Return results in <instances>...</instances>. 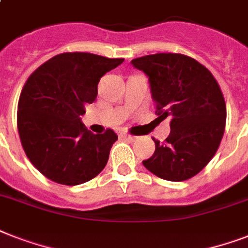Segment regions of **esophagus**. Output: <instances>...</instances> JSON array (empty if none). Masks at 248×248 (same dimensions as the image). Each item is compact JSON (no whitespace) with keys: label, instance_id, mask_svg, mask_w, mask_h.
Returning <instances> with one entry per match:
<instances>
[{"label":"esophagus","instance_id":"obj_1","mask_svg":"<svg viewBox=\"0 0 248 248\" xmlns=\"http://www.w3.org/2000/svg\"><path fill=\"white\" fill-rule=\"evenodd\" d=\"M122 138L124 139H127V140H131V141H134V140H136V136H132V135H128V134H122Z\"/></svg>","mask_w":248,"mask_h":248}]
</instances>
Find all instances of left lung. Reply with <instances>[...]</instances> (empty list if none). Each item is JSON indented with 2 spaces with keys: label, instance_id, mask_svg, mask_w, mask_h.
I'll use <instances>...</instances> for the list:
<instances>
[{
  "label": "left lung",
  "instance_id": "left-lung-1",
  "mask_svg": "<svg viewBox=\"0 0 248 248\" xmlns=\"http://www.w3.org/2000/svg\"><path fill=\"white\" fill-rule=\"evenodd\" d=\"M144 72L158 118L170 117L165 143L143 161L155 176L184 181L204 169L223 139L227 107L219 83L197 60L181 54H155L131 60Z\"/></svg>",
  "mask_w": 248,
  "mask_h": 248
}]
</instances>
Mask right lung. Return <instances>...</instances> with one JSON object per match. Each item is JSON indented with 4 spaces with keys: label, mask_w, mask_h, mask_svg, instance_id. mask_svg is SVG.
I'll list each match as a JSON object with an SVG mask.
<instances>
[{
    "label": "right lung",
    "mask_w": 248,
    "mask_h": 248,
    "mask_svg": "<svg viewBox=\"0 0 248 248\" xmlns=\"http://www.w3.org/2000/svg\"><path fill=\"white\" fill-rule=\"evenodd\" d=\"M124 63L89 52H64L37 68L17 104V130L32 165L50 180L78 185L103 171L118 136L93 134L81 116L97 95V83Z\"/></svg>",
    "instance_id": "obj_1"
}]
</instances>
